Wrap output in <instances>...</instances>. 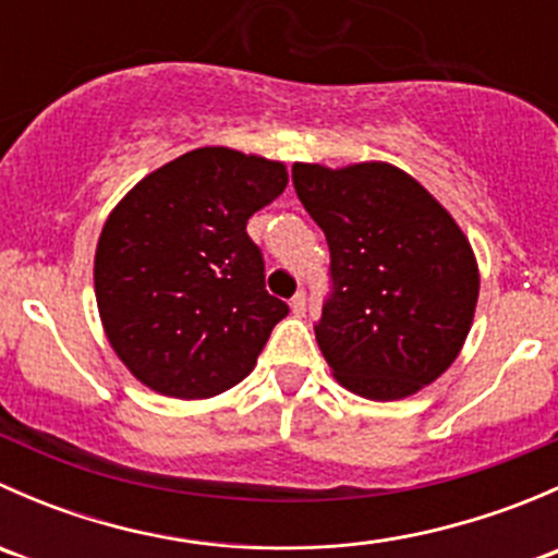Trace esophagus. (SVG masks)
Masks as SVG:
<instances>
[{"mask_svg": "<svg viewBox=\"0 0 558 558\" xmlns=\"http://www.w3.org/2000/svg\"><path fill=\"white\" fill-rule=\"evenodd\" d=\"M305 311H307V294L305 291H300V294H294V300H291V313L305 315Z\"/></svg>", "mask_w": 558, "mask_h": 558, "instance_id": "34e87169", "label": "esophagus"}]
</instances>
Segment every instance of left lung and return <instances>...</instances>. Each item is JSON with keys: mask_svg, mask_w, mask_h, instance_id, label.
I'll return each instance as SVG.
<instances>
[{"mask_svg": "<svg viewBox=\"0 0 558 558\" xmlns=\"http://www.w3.org/2000/svg\"><path fill=\"white\" fill-rule=\"evenodd\" d=\"M294 189L324 229L331 296L315 340L342 388L393 402L435 384L475 318L481 272L451 213L386 161H296Z\"/></svg>", "mask_w": 558, "mask_h": 558, "instance_id": "8db88e82", "label": "left lung"}]
</instances>
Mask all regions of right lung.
<instances>
[{"mask_svg":"<svg viewBox=\"0 0 558 558\" xmlns=\"http://www.w3.org/2000/svg\"><path fill=\"white\" fill-rule=\"evenodd\" d=\"M286 183L283 161L207 145L145 174L112 207L94 256L99 318L150 391L210 399L256 367L289 305L264 289L245 223Z\"/></svg>","mask_w":558,"mask_h":558,"instance_id":"obj_1","label":"right lung"}]
</instances>
